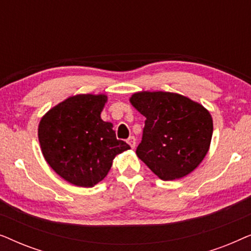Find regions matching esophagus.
<instances>
[{"label":"esophagus","instance_id":"1","mask_svg":"<svg viewBox=\"0 0 251 251\" xmlns=\"http://www.w3.org/2000/svg\"><path fill=\"white\" fill-rule=\"evenodd\" d=\"M126 143L129 144L131 149H135V146H136V138L133 136H130L129 138L126 139Z\"/></svg>","mask_w":251,"mask_h":251}]
</instances>
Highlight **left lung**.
<instances>
[{
  "mask_svg": "<svg viewBox=\"0 0 251 251\" xmlns=\"http://www.w3.org/2000/svg\"><path fill=\"white\" fill-rule=\"evenodd\" d=\"M130 102L146 118L136 154L160 179H179L202 162L214 130L203 106L163 91L137 92Z\"/></svg>",
  "mask_w": 251,
  "mask_h": 251,
  "instance_id": "8db88e82",
  "label": "left lung"
}]
</instances>
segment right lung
<instances>
[{"mask_svg": "<svg viewBox=\"0 0 251 251\" xmlns=\"http://www.w3.org/2000/svg\"><path fill=\"white\" fill-rule=\"evenodd\" d=\"M105 95H76L41 119L39 140L44 159L68 183L92 187L104 179L118 154L129 150L102 121Z\"/></svg>", "mask_w": 251, "mask_h": 251, "instance_id": "obj_1", "label": "right lung"}]
</instances>
